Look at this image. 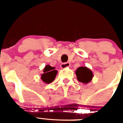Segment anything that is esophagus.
<instances>
[{
    "instance_id": "34e87169",
    "label": "esophagus",
    "mask_w": 123,
    "mask_h": 123,
    "mask_svg": "<svg viewBox=\"0 0 123 123\" xmlns=\"http://www.w3.org/2000/svg\"><path fill=\"white\" fill-rule=\"evenodd\" d=\"M69 66H70V63H69L65 62L61 65V68H63V69H64V68H68V67H69Z\"/></svg>"
}]
</instances>
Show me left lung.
<instances>
[{
	"instance_id": "1",
	"label": "left lung",
	"mask_w": 123,
	"mask_h": 123,
	"mask_svg": "<svg viewBox=\"0 0 123 123\" xmlns=\"http://www.w3.org/2000/svg\"><path fill=\"white\" fill-rule=\"evenodd\" d=\"M77 79L79 82L87 84L92 80L93 73L89 68L85 67H79L76 71Z\"/></svg>"
}]
</instances>
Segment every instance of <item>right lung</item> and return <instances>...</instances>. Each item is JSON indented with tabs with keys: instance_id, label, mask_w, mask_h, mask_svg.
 Returning <instances> with one entry per match:
<instances>
[{
	"instance_id": "1",
	"label": "right lung",
	"mask_w": 123,
	"mask_h": 123,
	"mask_svg": "<svg viewBox=\"0 0 123 123\" xmlns=\"http://www.w3.org/2000/svg\"><path fill=\"white\" fill-rule=\"evenodd\" d=\"M44 73L41 76V79L45 83H50L55 79L57 71L55 70L54 67L50 65H46L44 69Z\"/></svg>"
}]
</instances>
